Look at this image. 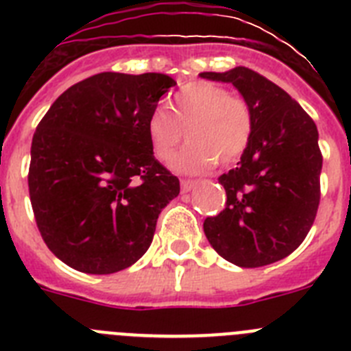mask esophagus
<instances>
[{
  "label": "esophagus",
  "instance_id": "obj_1",
  "mask_svg": "<svg viewBox=\"0 0 351 351\" xmlns=\"http://www.w3.org/2000/svg\"><path fill=\"white\" fill-rule=\"evenodd\" d=\"M197 186V181H190V179H182L181 181V191L182 193H188L191 191Z\"/></svg>",
  "mask_w": 351,
  "mask_h": 351
}]
</instances>
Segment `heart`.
I'll use <instances>...</instances> for the list:
<instances>
[{
	"mask_svg": "<svg viewBox=\"0 0 351 351\" xmlns=\"http://www.w3.org/2000/svg\"><path fill=\"white\" fill-rule=\"evenodd\" d=\"M169 112L154 110L145 132L154 158L167 163L184 132L186 147L173 158L172 169L200 173L218 165H232L243 156L253 135V112L241 95L210 82H191L173 96Z\"/></svg>",
	"mask_w": 351,
	"mask_h": 351,
	"instance_id": "1",
	"label": "heart"
}]
</instances>
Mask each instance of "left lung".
Wrapping results in <instances>:
<instances>
[{
  "label": "left lung",
  "instance_id": "8db88e82",
  "mask_svg": "<svg viewBox=\"0 0 351 351\" xmlns=\"http://www.w3.org/2000/svg\"><path fill=\"white\" fill-rule=\"evenodd\" d=\"M202 79L234 84L253 112V135L237 167L219 176L226 206L206 218L218 255L239 267H263L300 246L320 204L318 130L287 91L246 66Z\"/></svg>",
  "mask_w": 351,
  "mask_h": 351
}]
</instances>
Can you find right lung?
Here are the masks:
<instances>
[{
    "mask_svg": "<svg viewBox=\"0 0 351 351\" xmlns=\"http://www.w3.org/2000/svg\"><path fill=\"white\" fill-rule=\"evenodd\" d=\"M176 80L104 71L68 88L31 142V207L49 250L68 267L112 274L153 243L179 179L154 158L145 123Z\"/></svg>",
    "mask_w": 351,
    "mask_h": 351,
    "instance_id": "add662e5",
    "label": "right lung"
}]
</instances>
